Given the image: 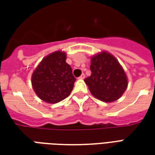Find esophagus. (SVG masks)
Instances as JSON below:
<instances>
[{
  "label": "esophagus",
  "instance_id": "obj_1",
  "mask_svg": "<svg viewBox=\"0 0 155 155\" xmlns=\"http://www.w3.org/2000/svg\"><path fill=\"white\" fill-rule=\"evenodd\" d=\"M84 77H85V75H84V74H82L81 75V76L79 77V79H80V80H84Z\"/></svg>",
  "mask_w": 155,
  "mask_h": 155
}]
</instances>
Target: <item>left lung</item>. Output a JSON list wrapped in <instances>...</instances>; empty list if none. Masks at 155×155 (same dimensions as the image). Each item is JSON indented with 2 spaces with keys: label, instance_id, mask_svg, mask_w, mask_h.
<instances>
[{
  "label": "left lung",
  "instance_id": "left-lung-1",
  "mask_svg": "<svg viewBox=\"0 0 155 155\" xmlns=\"http://www.w3.org/2000/svg\"><path fill=\"white\" fill-rule=\"evenodd\" d=\"M91 74L84 80L93 96L104 102L121 97L128 86V80L119 61L107 51L91 57Z\"/></svg>",
  "mask_w": 155,
  "mask_h": 155
}]
</instances>
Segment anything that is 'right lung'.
<instances>
[{
    "label": "right lung",
    "mask_w": 155,
    "mask_h": 155,
    "mask_svg": "<svg viewBox=\"0 0 155 155\" xmlns=\"http://www.w3.org/2000/svg\"><path fill=\"white\" fill-rule=\"evenodd\" d=\"M65 52L58 51L41 61L31 76L32 87L41 100L55 104L68 97L76 79L65 62Z\"/></svg>",
    "instance_id": "right-lung-1"
}]
</instances>
